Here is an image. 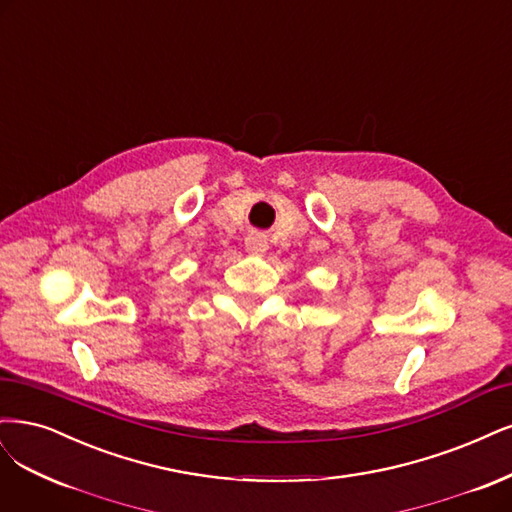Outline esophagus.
I'll return each instance as SVG.
<instances>
[{"label": "esophagus", "instance_id": "1", "mask_svg": "<svg viewBox=\"0 0 512 512\" xmlns=\"http://www.w3.org/2000/svg\"><path fill=\"white\" fill-rule=\"evenodd\" d=\"M245 250L254 256H262L269 250V241L262 233H252V235H248V239H245Z\"/></svg>", "mask_w": 512, "mask_h": 512}]
</instances>
